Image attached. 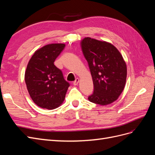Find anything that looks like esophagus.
Wrapping results in <instances>:
<instances>
[{
  "instance_id": "1",
  "label": "esophagus",
  "mask_w": 155,
  "mask_h": 155,
  "mask_svg": "<svg viewBox=\"0 0 155 155\" xmlns=\"http://www.w3.org/2000/svg\"><path fill=\"white\" fill-rule=\"evenodd\" d=\"M79 82V78H76V80H75V81L73 82L74 85H77Z\"/></svg>"
}]
</instances>
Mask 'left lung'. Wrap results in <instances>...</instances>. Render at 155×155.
<instances>
[{
	"instance_id": "obj_1",
	"label": "left lung",
	"mask_w": 155,
	"mask_h": 155,
	"mask_svg": "<svg viewBox=\"0 0 155 155\" xmlns=\"http://www.w3.org/2000/svg\"><path fill=\"white\" fill-rule=\"evenodd\" d=\"M94 84V92L88 100L106 105L118 99L126 82L127 66L118 50L105 41L85 37L81 42Z\"/></svg>"
}]
</instances>
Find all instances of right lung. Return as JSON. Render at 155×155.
<instances>
[{"label": "right lung", "instance_id": "obj_1", "mask_svg": "<svg viewBox=\"0 0 155 155\" xmlns=\"http://www.w3.org/2000/svg\"><path fill=\"white\" fill-rule=\"evenodd\" d=\"M64 44L44 46L35 51L25 72V83L35 104L46 109H54L63 104L70 84L54 61L63 50Z\"/></svg>", "mask_w": 155, "mask_h": 155}]
</instances>
